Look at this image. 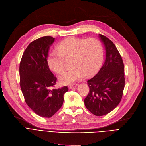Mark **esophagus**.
<instances>
[{"label":"esophagus","instance_id":"1","mask_svg":"<svg viewBox=\"0 0 146 146\" xmlns=\"http://www.w3.org/2000/svg\"><path fill=\"white\" fill-rule=\"evenodd\" d=\"M78 86V84H72V85H70L69 86V88H70V89H71V88H74V87H76Z\"/></svg>","mask_w":146,"mask_h":146}]
</instances>
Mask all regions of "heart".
<instances>
[{
  "label": "heart",
  "mask_w": 146,
  "mask_h": 146,
  "mask_svg": "<svg viewBox=\"0 0 146 146\" xmlns=\"http://www.w3.org/2000/svg\"><path fill=\"white\" fill-rule=\"evenodd\" d=\"M58 50H52L48 57V64L53 70L61 74L65 69L64 57L72 56L71 69L60 77V81L69 84L93 72L100 65L102 59V47L96 38L86 39L69 37L58 46Z\"/></svg>",
  "instance_id": "b5f03b06"
}]
</instances>
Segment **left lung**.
Instances as JSON below:
<instances>
[{
  "mask_svg": "<svg viewBox=\"0 0 146 146\" xmlns=\"http://www.w3.org/2000/svg\"><path fill=\"white\" fill-rule=\"evenodd\" d=\"M105 46L106 58L99 72L87 81L90 91L85 106L96 116L105 115L120 103L125 87L124 65L121 54L112 41L99 34Z\"/></svg>",
  "mask_w": 146,
  "mask_h": 146,
  "instance_id": "left-lung-1",
  "label": "left lung"
}]
</instances>
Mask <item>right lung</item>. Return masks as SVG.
Here are the masks:
<instances>
[{
  "instance_id": "add662e5",
  "label": "right lung",
  "mask_w": 146,
  "mask_h": 146,
  "mask_svg": "<svg viewBox=\"0 0 146 146\" xmlns=\"http://www.w3.org/2000/svg\"><path fill=\"white\" fill-rule=\"evenodd\" d=\"M54 38L50 36L34 40L25 50L19 64L20 87L25 101L37 115L50 117L63 105L67 86L58 89L56 77L47 62L48 52Z\"/></svg>"
}]
</instances>
